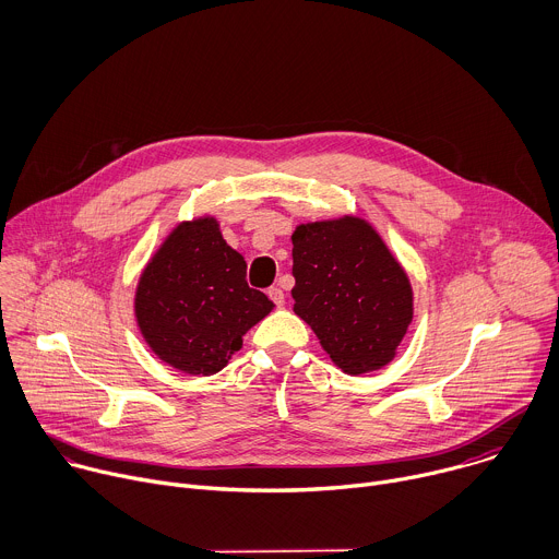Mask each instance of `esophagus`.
I'll list each match as a JSON object with an SVG mask.
<instances>
[{
    "label": "esophagus",
    "mask_w": 559,
    "mask_h": 559,
    "mask_svg": "<svg viewBox=\"0 0 559 559\" xmlns=\"http://www.w3.org/2000/svg\"><path fill=\"white\" fill-rule=\"evenodd\" d=\"M269 297H271V301H273L275 306H282V304H284V290H282L280 286H271V288H269Z\"/></svg>",
    "instance_id": "34e87169"
}]
</instances>
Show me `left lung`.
I'll list each match as a JSON object with an SVG mask.
<instances>
[{
    "instance_id": "8db88e82",
    "label": "left lung",
    "mask_w": 559,
    "mask_h": 559,
    "mask_svg": "<svg viewBox=\"0 0 559 559\" xmlns=\"http://www.w3.org/2000/svg\"><path fill=\"white\" fill-rule=\"evenodd\" d=\"M290 240L295 314L344 372L388 366L412 323V286L379 234L342 217L299 225Z\"/></svg>"
}]
</instances>
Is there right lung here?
I'll use <instances>...</instances> for the list:
<instances>
[{
	"label": "right lung",
	"instance_id": "1",
	"mask_svg": "<svg viewBox=\"0 0 559 559\" xmlns=\"http://www.w3.org/2000/svg\"><path fill=\"white\" fill-rule=\"evenodd\" d=\"M273 301L247 284V262L215 217L182 222L141 275L136 319L150 348L187 374H215Z\"/></svg>",
	"mask_w": 559,
	"mask_h": 559
}]
</instances>
